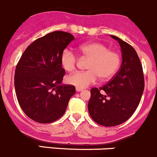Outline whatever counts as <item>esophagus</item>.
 Here are the masks:
<instances>
[{"instance_id":"34e87169","label":"esophagus","mask_w":157,"mask_h":157,"mask_svg":"<svg viewBox=\"0 0 157 157\" xmlns=\"http://www.w3.org/2000/svg\"><path fill=\"white\" fill-rule=\"evenodd\" d=\"M75 90H76V91H78H78H82V88H75Z\"/></svg>"}]
</instances>
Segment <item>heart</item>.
Masks as SVG:
<instances>
[{"label":"heart","instance_id":"b5f03b06","mask_svg":"<svg viewBox=\"0 0 157 157\" xmlns=\"http://www.w3.org/2000/svg\"><path fill=\"white\" fill-rule=\"evenodd\" d=\"M81 53L89 59L87 69L83 72L72 73L67 78V82L76 88H84L94 83L99 76L101 80L111 78L121 65V57L117 52L110 50L109 47L99 42L85 43L79 47ZM76 55L69 49H66L60 57L61 66L67 72H72L76 67Z\"/></svg>","mask_w":157,"mask_h":157}]
</instances>
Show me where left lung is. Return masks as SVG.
I'll list each match as a JSON object with an SVG mask.
<instances>
[{"instance_id":"left-lung-1","label":"left lung","mask_w":157,"mask_h":157,"mask_svg":"<svg viewBox=\"0 0 157 157\" xmlns=\"http://www.w3.org/2000/svg\"><path fill=\"white\" fill-rule=\"evenodd\" d=\"M111 36L121 48V66L108 83L100 88H91L88 104L91 118L105 127L128 121L139 105L144 89L142 65L135 49L117 36Z\"/></svg>"}]
</instances>
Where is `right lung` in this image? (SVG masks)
<instances>
[{"label": "right lung", "instance_id": "right-lung-1", "mask_svg": "<svg viewBox=\"0 0 157 157\" xmlns=\"http://www.w3.org/2000/svg\"><path fill=\"white\" fill-rule=\"evenodd\" d=\"M74 39L69 33H49L31 43L17 65L14 86L18 102L26 115L38 123L60 118L75 93L74 85H62L66 72L60 64L62 52Z\"/></svg>", "mask_w": 157, "mask_h": 157}]
</instances>
